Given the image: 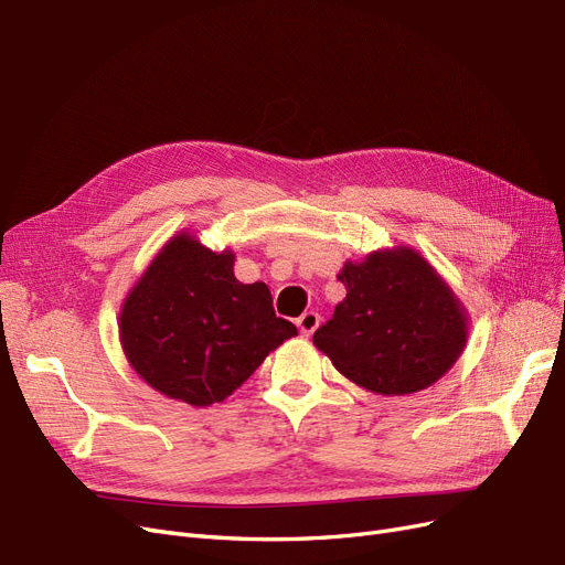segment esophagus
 <instances>
[{
	"label": "esophagus",
	"mask_w": 565,
	"mask_h": 565,
	"mask_svg": "<svg viewBox=\"0 0 565 565\" xmlns=\"http://www.w3.org/2000/svg\"><path fill=\"white\" fill-rule=\"evenodd\" d=\"M318 323H321V316H318L316 311H305V313L298 318V328H300V332H302L305 337H309V334L318 328Z\"/></svg>",
	"instance_id": "esophagus-1"
}]
</instances>
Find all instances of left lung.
Segmentation results:
<instances>
[{
    "mask_svg": "<svg viewBox=\"0 0 565 565\" xmlns=\"http://www.w3.org/2000/svg\"><path fill=\"white\" fill-rule=\"evenodd\" d=\"M337 279L347 286V298L316 330L313 347L364 390L385 397L427 390L469 343V311L408 244L347 260Z\"/></svg>",
    "mask_w": 565,
    "mask_h": 565,
    "instance_id": "left-lung-1",
    "label": "left lung"
}]
</instances>
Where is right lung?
Here are the masks:
<instances>
[{
  "label": "right lung",
  "instance_id": "1",
  "mask_svg": "<svg viewBox=\"0 0 565 565\" xmlns=\"http://www.w3.org/2000/svg\"><path fill=\"white\" fill-rule=\"evenodd\" d=\"M233 265L231 247L212 252L195 233L180 231L121 302V351L163 397L195 408L224 402L298 334L277 318L269 288L237 281Z\"/></svg>",
  "mask_w": 565,
  "mask_h": 565
}]
</instances>
